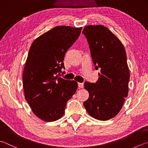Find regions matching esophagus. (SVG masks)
Wrapping results in <instances>:
<instances>
[{"label":"esophagus","mask_w":148,"mask_h":148,"mask_svg":"<svg viewBox=\"0 0 148 148\" xmlns=\"http://www.w3.org/2000/svg\"><path fill=\"white\" fill-rule=\"evenodd\" d=\"M78 86H79V88H84V84L79 82V83H78Z\"/></svg>","instance_id":"obj_1"}]
</instances>
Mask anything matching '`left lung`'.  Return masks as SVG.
Wrapping results in <instances>:
<instances>
[{"instance_id":"8db88e82","label":"left lung","mask_w":148,"mask_h":148,"mask_svg":"<svg viewBox=\"0 0 148 148\" xmlns=\"http://www.w3.org/2000/svg\"><path fill=\"white\" fill-rule=\"evenodd\" d=\"M87 38L95 69H100L95 83L84 82L90 96L84 102L92 117L108 121L119 113L127 97L130 70L125 48L119 38L102 25H90L82 31Z\"/></svg>"}]
</instances>
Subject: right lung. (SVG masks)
Wrapping results in <instances>:
<instances>
[{"mask_svg":"<svg viewBox=\"0 0 148 148\" xmlns=\"http://www.w3.org/2000/svg\"><path fill=\"white\" fill-rule=\"evenodd\" d=\"M82 27L58 26L33 42L25 63L22 80L24 96L33 113L46 122L62 117L66 103L78 84L58 77L66 51L79 38Z\"/></svg>","mask_w":148,"mask_h":148,"instance_id":"right-lung-1","label":"right lung"}]
</instances>
